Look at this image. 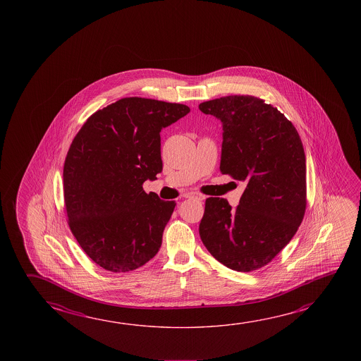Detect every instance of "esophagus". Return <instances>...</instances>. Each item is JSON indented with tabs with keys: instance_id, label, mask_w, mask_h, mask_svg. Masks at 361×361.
Masks as SVG:
<instances>
[{
	"instance_id": "esophagus-1",
	"label": "esophagus",
	"mask_w": 361,
	"mask_h": 361,
	"mask_svg": "<svg viewBox=\"0 0 361 361\" xmlns=\"http://www.w3.org/2000/svg\"><path fill=\"white\" fill-rule=\"evenodd\" d=\"M185 197L186 199H196V200H204V196L199 195V194H192V192H190V194H185Z\"/></svg>"
}]
</instances>
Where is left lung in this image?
<instances>
[{
    "label": "left lung",
    "instance_id": "1",
    "mask_svg": "<svg viewBox=\"0 0 361 361\" xmlns=\"http://www.w3.org/2000/svg\"><path fill=\"white\" fill-rule=\"evenodd\" d=\"M223 123L220 172L247 183L237 209L209 197L199 233L210 255L238 272L267 266L290 243L306 210V156L295 126L252 95L200 103Z\"/></svg>",
    "mask_w": 361,
    "mask_h": 361
}]
</instances>
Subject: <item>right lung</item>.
Here are the masks:
<instances>
[{
  "mask_svg": "<svg viewBox=\"0 0 361 361\" xmlns=\"http://www.w3.org/2000/svg\"><path fill=\"white\" fill-rule=\"evenodd\" d=\"M190 108L130 97L93 113L64 164L68 224L89 258L109 272H130L157 255L176 202L146 194L162 171L160 132Z\"/></svg>",
  "mask_w": 361,
  "mask_h": 361,
  "instance_id": "add662e5",
  "label": "right lung"
}]
</instances>
